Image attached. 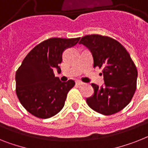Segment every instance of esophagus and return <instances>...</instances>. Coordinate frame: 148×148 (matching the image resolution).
<instances>
[{
  "label": "esophagus",
  "instance_id": "1",
  "mask_svg": "<svg viewBox=\"0 0 148 148\" xmlns=\"http://www.w3.org/2000/svg\"><path fill=\"white\" fill-rule=\"evenodd\" d=\"M76 84H77V85L81 86V85H84V84H85V83L80 81V80H77V81H76Z\"/></svg>",
  "mask_w": 148,
  "mask_h": 148
}]
</instances>
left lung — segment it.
I'll list each match as a JSON object with an SVG mask.
<instances>
[{
    "label": "left lung",
    "instance_id": "obj_1",
    "mask_svg": "<svg viewBox=\"0 0 148 148\" xmlns=\"http://www.w3.org/2000/svg\"><path fill=\"white\" fill-rule=\"evenodd\" d=\"M79 43L90 50L93 67L102 68L105 81L101 87L92 84L94 94L86 99L87 105L103 115L123 110L131 101L137 84V68L127 50L116 40L99 34L84 36Z\"/></svg>",
    "mask_w": 148,
    "mask_h": 148
}]
</instances>
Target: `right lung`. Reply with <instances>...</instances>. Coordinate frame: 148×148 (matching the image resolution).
Segmentation results:
<instances>
[{
	"mask_svg": "<svg viewBox=\"0 0 148 148\" xmlns=\"http://www.w3.org/2000/svg\"><path fill=\"white\" fill-rule=\"evenodd\" d=\"M77 38H49L30 51L16 73V92L18 100L30 114L47 119L63 108L68 92L75 83L62 82L55 77L67 48L76 45Z\"/></svg>",
	"mask_w": 148,
	"mask_h": 148,
	"instance_id": "obj_1",
	"label": "right lung"
}]
</instances>
